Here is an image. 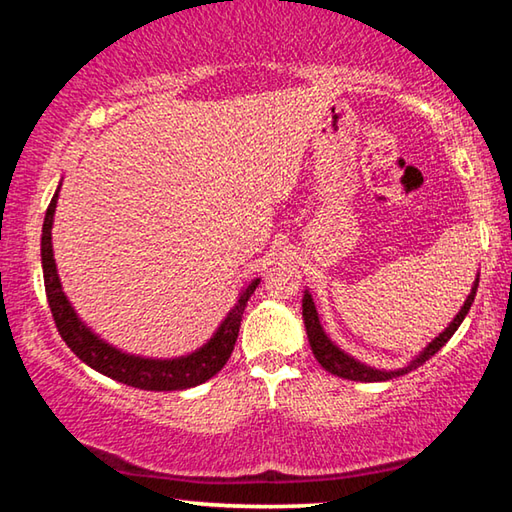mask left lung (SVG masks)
Listing matches in <instances>:
<instances>
[{
	"mask_svg": "<svg viewBox=\"0 0 512 512\" xmlns=\"http://www.w3.org/2000/svg\"><path fill=\"white\" fill-rule=\"evenodd\" d=\"M476 287H479V277H476L474 287L470 291V296H467L465 305L458 311L456 318L449 323V327L445 329L443 334L436 336L427 348L420 352V357H415L409 366H404L400 370H375L370 366H363L361 361L352 359L350 354H345L341 348H336V345L327 339L323 327H320V320L316 314V305L314 300H311L309 291H305V298H302V318H305V327H307V336H309V345H311V352H314V357L318 359L320 366H323L327 372H332L336 377H343V379H352V381H386V379H393V377H400L406 375V372L415 370L418 366H422L424 361H429L433 354H436L443 345L452 339L454 332L458 327H461L463 318L467 316V311H470L474 296H476Z\"/></svg>",
	"mask_w": 512,
	"mask_h": 512,
	"instance_id": "8db88e82",
	"label": "left lung"
}]
</instances>
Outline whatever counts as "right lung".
<instances>
[{
	"mask_svg": "<svg viewBox=\"0 0 512 512\" xmlns=\"http://www.w3.org/2000/svg\"><path fill=\"white\" fill-rule=\"evenodd\" d=\"M56 201L58 192L51 198L45 214V223H42L40 255L51 316H54L58 334L63 336L67 348L81 361L88 363L90 368L101 372V375L117 379L126 386L142 388V391H183V388L198 386L214 377L216 372L225 366V361L230 359L232 350H235L241 316H244L246 302L253 296L259 280L250 282L248 287L241 291L235 309L230 311L228 318L223 320L221 327L216 329V334L201 350L180 359H144L119 352L106 341H101L99 336H94L90 329L81 323L79 316L74 314L72 305H69V300L65 298L63 287H60L54 262V248H51V225H54Z\"/></svg>",
	"mask_w": 512,
	"mask_h": 512,
	"instance_id": "obj_1",
	"label": "right lung"
}]
</instances>
